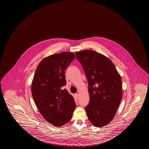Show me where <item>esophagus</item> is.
Segmentation results:
<instances>
[{"mask_svg": "<svg viewBox=\"0 0 149 149\" xmlns=\"http://www.w3.org/2000/svg\"><path fill=\"white\" fill-rule=\"evenodd\" d=\"M75 95L76 98V99H78V94H77V93H75Z\"/></svg>", "mask_w": 149, "mask_h": 149, "instance_id": "obj_1", "label": "esophagus"}]
</instances>
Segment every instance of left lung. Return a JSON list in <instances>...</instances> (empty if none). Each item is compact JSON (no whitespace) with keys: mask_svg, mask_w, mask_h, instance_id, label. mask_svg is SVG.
I'll list each match as a JSON object with an SVG mask.
<instances>
[{"mask_svg":"<svg viewBox=\"0 0 149 149\" xmlns=\"http://www.w3.org/2000/svg\"><path fill=\"white\" fill-rule=\"evenodd\" d=\"M76 56L88 81L89 103L85 107L94 126L110 123L115 115L123 95L122 78L107 57L90 50L76 52Z\"/></svg>","mask_w":149,"mask_h":149,"instance_id":"8db88e82","label":"left lung"}]
</instances>
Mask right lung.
<instances>
[{"mask_svg": "<svg viewBox=\"0 0 149 149\" xmlns=\"http://www.w3.org/2000/svg\"><path fill=\"white\" fill-rule=\"evenodd\" d=\"M75 58L73 53L63 52L42 60L32 81V93L45 120L56 127L72 119L76 104L66 89L65 70Z\"/></svg>", "mask_w": 149, "mask_h": 149, "instance_id": "right-lung-1", "label": "right lung"}]
</instances>
